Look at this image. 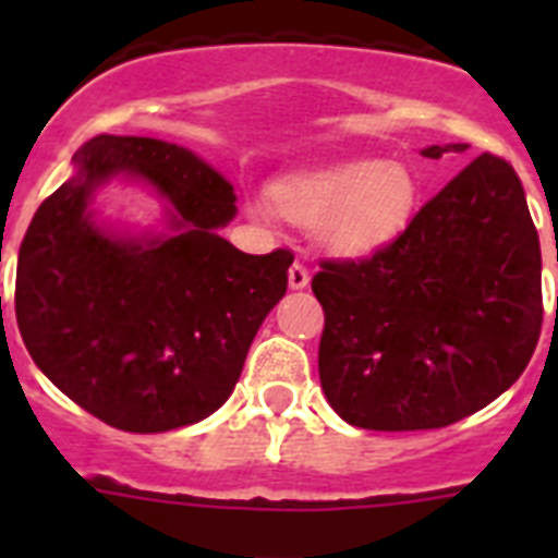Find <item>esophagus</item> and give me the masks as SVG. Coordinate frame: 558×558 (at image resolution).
<instances>
[{
  "mask_svg": "<svg viewBox=\"0 0 558 558\" xmlns=\"http://www.w3.org/2000/svg\"><path fill=\"white\" fill-rule=\"evenodd\" d=\"M288 282H290V288H293V290L307 288V284H310V270H307V265L299 263V259H295V263L290 265V270H288Z\"/></svg>",
  "mask_w": 558,
  "mask_h": 558,
  "instance_id": "obj_1",
  "label": "esophagus"
}]
</instances>
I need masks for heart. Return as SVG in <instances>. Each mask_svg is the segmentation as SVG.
I'll list each match as a JSON object with an SVG mask.
<instances>
[{"instance_id": "b5f03b06", "label": "heart", "mask_w": 558, "mask_h": 558, "mask_svg": "<svg viewBox=\"0 0 558 558\" xmlns=\"http://www.w3.org/2000/svg\"><path fill=\"white\" fill-rule=\"evenodd\" d=\"M274 206L295 223H318L327 248L368 254L405 231L418 206V181L399 161L354 159L290 175L270 190Z\"/></svg>"}]
</instances>
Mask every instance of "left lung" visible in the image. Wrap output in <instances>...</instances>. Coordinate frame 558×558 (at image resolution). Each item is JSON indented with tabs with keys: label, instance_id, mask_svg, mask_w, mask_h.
Returning a JSON list of instances; mask_svg holds the SVG:
<instances>
[{
	"label": "left lung",
	"instance_id": "left-lung-1",
	"mask_svg": "<svg viewBox=\"0 0 558 558\" xmlns=\"http://www.w3.org/2000/svg\"><path fill=\"white\" fill-rule=\"evenodd\" d=\"M466 145H433L427 159ZM318 374L366 430H433L486 408L542 332V254L514 167L483 153L383 248L322 259Z\"/></svg>",
	"mask_w": 558,
	"mask_h": 558
}]
</instances>
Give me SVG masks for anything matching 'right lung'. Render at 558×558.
<instances>
[{
    "label": "right lung",
    "instance_id": "1",
    "mask_svg": "<svg viewBox=\"0 0 558 558\" xmlns=\"http://www.w3.org/2000/svg\"><path fill=\"white\" fill-rule=\"evenodd\" d=\"M75 167L19 248L24 347L72 402L117 430L195 425L234 391L256 329L288 290L293 254H243L223 240L234 186L186 147L100 133ZM120 171L171 201L170 235L122 241L90 223L87 201Z\"/></svg>",
    "mask_w": 558,
    "mask_h": 558
}]
</instances>
